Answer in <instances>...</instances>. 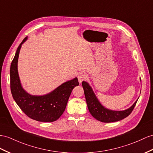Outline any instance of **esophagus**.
<instances>
[{"instance_id": "1", "label": "esophagus", "mask_w": 153, "mask_h": 153, "mask_svg": "<svg viewBox=\"0 0 153 153\" xmlns=\"http://www.w3.org/2000/svg\"><path fill=\"white\" fill-rule=\"evenodd\" d=\"M77 78H78V80H79V82L80 83H81L82 82L85 80V79H87L88 78V76L87 74H85V73H83V72H80L79 73V74H78V76H77Z\"/></svg>"}]
</instances>
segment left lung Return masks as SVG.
Here are the masks:
<instances>
[{"mask_svg":"<svg viewBox=\"0 0 153 153\" xmlns=\"http://www.w3.org/2000/svg\"><path fill=\"white\" fill-rule=\"evenodd\" d=\"M82 86L89 112L97 120L104 123H111L123 120L131 114L136 105V101L128 109L123 111H113L106 109L99 102L90 85L83 81Z\"/></svg>","mask_w":153,"mask_h":153,"instance_id":"obj_1","label":"left lung"}]
</instances>
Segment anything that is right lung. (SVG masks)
I'll return each mask as SVG.
<instances>
[{
    "label": "right lung",
    "mask_w": 153,
    "mask_h": 153,
    "mask_svg": "<svg viewBox=\"0 0 153 153\" xmlns=\"http://www.w3.org/2000/svg\"><path fill=\"white\" fill-rule=\"evenodd\" d=\"M25 38L19 45L10 66V89L15 101L30 118L41 122L56 121L64 113L73 88L79 85L77 78L66 82L43 96L28 94L22 88L17 71L19 54Z\"/></svg>",
    "instance_id": "right-lung-1"
}]
</instances>
